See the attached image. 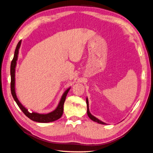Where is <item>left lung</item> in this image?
I'll return each instance as SVG.
<instances>
[{
    "label": "left lung",
    "mask_w": 153,
    "mask_h": 153,
    "mask_svg": "<svg viewBox=\"0 0 153 153\" xmlns=\"http://www.w3.org/2000/svg\"><path fill=\"white\" fill-rule=\"evenodd\" d=\"M86 104H87V108H88V110H87V113H88V117H89L90 119H91L93 121L95 122H97L98 123H100V124H104L105 125V123L102 122L101 120H98L97 118L94 117L93 115H92L91 114V113L89 112V102H88V98H86Z\"/></svg>",
    "instance_id": "1"
}]
</instances>
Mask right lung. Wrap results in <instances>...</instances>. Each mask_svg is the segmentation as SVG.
Masks as SVG:
<instances>
[{
    "label": "right lung",
    "instance_id": "obj_1",
    "mask_svg": "<svg viewBox=\"0 0 153 153\" xmlns=\"http://www.w3.org/2000/svg\"><path fill=\"white\" fill-rule=\"evenodd\" d=\"M21 45V40H20L17 46L16 47L15 54L13 59L11 61V68H10V74H11V94L13 96L15 101L16 102V104L18 105L19 108L22 110V112L24 113L26 117L29 118L31 119V120L40 122V123H48L54 122L59 119L64 112V104L65 100V98L68 94V93L70 90V88H68L63 93L62 96L61 97L59 103V105L56 107V108L52 111L51 113H49L47 114H40L38 113L29 112L27 109L25 107H24L23 105L20 102L19 99L16 97V92H15V68L16 65V61L18 59V55H19V50Z\"/></svg>",
    "mask_w": 153,
    "mask_h": 153
}]
</instances>
